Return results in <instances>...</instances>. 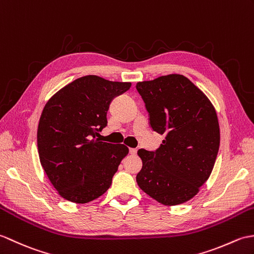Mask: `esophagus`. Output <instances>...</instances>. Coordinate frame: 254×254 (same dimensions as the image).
Instances as JSON below:
<instances>
[{
  "mask_svg": "<svg viewBox=\"0 0 254 254\" xmlns=\"http://www.w3.org/2000/svg\"><path fill=\"white\" fill-rule=\"evenodd\" d=\"M129 153H130L131 155H134L137 153V150L133 149V148H130V149H129Z\"/></svg>",
  "mask_w": 254,
  "mask_h": 254,
  "instance_id": "34e87169",
  "label": "esophagus"
}]
</instances>
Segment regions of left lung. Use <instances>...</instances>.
I'll return each mask as SVG.
<instances>
[{
  "mask_svg": "<svg viewBox=\"0 0 254 254\" xmlns=\"http://www.w3.org/2000/svg\"><path fill=\"white\" fill-rule=\"evenodd\" d=\"M154 131L165 134L156 151L138 150L137 184L164 205L192 199L210 177L219 148V125L211 101L178 74L138 82Z\"/></svg>",
  "mask_w": 254,
  "mask_h": 254,
  "instance_id": "obj_1",
  "label": "left lung"
}]
</instances>
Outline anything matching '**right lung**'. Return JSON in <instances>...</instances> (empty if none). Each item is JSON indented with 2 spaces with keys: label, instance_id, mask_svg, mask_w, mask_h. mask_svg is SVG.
Wrapping results in <instances>:
<instances>
[{
  "label": "right lung",
  "instance_id": "obj_1",
  "mask_svg": "<svg viewBox=\"0 0 254 254\" xmlns=\"http://www.w3.org/2000/svg\"><path fill=\"white\" fill-rule=\"evenodd\" d=\"M130 87V82L88 75L62 88L44 106L37 132L39 157L64 199L88 203L111 187L129 150L97 137L108 125L112 100Z\"/></svg>",
  "mask_w": 254,
  "mask_h": 254
}]
</instances>
